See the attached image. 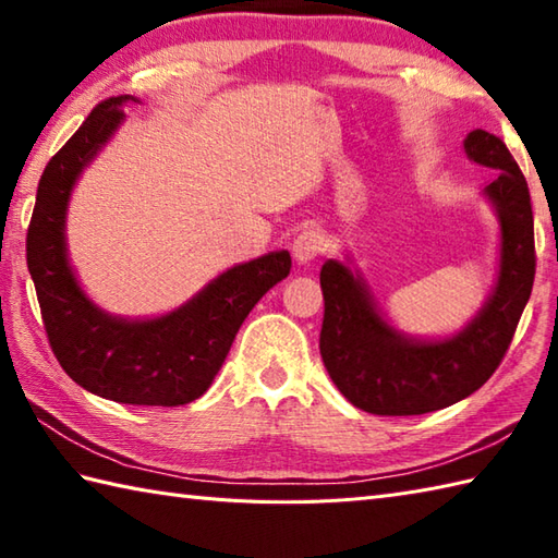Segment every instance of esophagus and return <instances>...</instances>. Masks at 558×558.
<instances>
[{
  "label": "esophagus",
  "mask_w": 558,
  "mask_h": 558,
  "mask_svg": "<svg viewBox=\"0 0 558 558\" xmlns=\"http://www.w3.org/2000/svg\"><path fill=\"white\" fill-rule=\"evenodd\" d=\"M326 252V240L322 232L316 230H304L298 234V240L292 244V256L298 264H312L316 256Z\"/></svg>",
  "instance_id": "esophagus-1"
}]
</instances>
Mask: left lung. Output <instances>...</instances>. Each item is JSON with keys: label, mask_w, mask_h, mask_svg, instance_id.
<instances>
[{"label": "left lung", "mask_w": 558, "mask_h": 558, "mask_svg": "<svg viewBox=\"0 0 558 558\" xmlns=\"http://www.w3.org/2000/svg\"><path fill=\"white\" fill-rule=\"evenodd\" d=\"M465 156L499 172L482 196L501 225L499 276L482 310L458 333L422 340L390 326L352 260L322 268V357L354 408L408 417L453 405L489 381L511 345L535 282V222L523 172L499 136L484 129L462 141Z\"/></svg>", "instance_id": "left-lung-1"}]
</instances>
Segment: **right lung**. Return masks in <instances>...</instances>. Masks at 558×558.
I'll list each match as a JSON object with an SVG mask.
<instances>
[{
	"label": "right lung",
	"instance_id": "1",
	"mask_svg": "<svg viewBox=\"0 0 558 558\" xmlns=\"http://www.w3.org/2000/svg\"><path fill=\"white\" fill-rule=\"evenodd\" d=\"M100 102L47 162L26 236L28 270L47 340L74 381L124 405L177 408L201 398L228 357L236 330L290 272V254L270 252L232 266L192 300L153 318L112 316L78 286L66 248L69 198L83 170L124 122L122 105Z\"/></svg>",
	"mask_w": 558,
	"mask_h": 558
}]
</instances>
